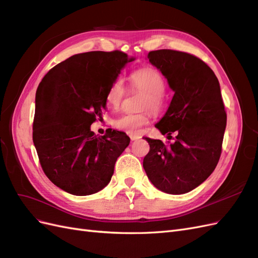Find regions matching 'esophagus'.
<instances>
[{
    "instance_id": "1",
    "label": "esophagus",
    "mask_w": 258,
    "mask_h": 258,
    "mask_svg": "<svg viewBox=\"0 0 258 258\" xmlns=\"http://www.w3.org/2000/svg\"><path fill=\"white\" fill-rule=\"evenodd\" d=\"M130 139H131V141H136V140L141 139V137H140L139 135H130Z\"/></svg>"
}]
</instances>
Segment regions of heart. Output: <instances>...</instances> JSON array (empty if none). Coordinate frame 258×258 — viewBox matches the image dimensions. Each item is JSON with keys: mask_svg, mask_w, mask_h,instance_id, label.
I'll return each mask as SVG.
<instances>
[{"mask_svg": "<svg viewBox=\"0 0 258 258\" xmlns=\"http://www.w3.org/2000/svg\"><path fill=\"white\" fill-rule=\"evenodd\" d=\"M129 82L132 87L145 92V98L143 100V108L150 110L155 113H161L166 107V81L163 76L152 68L140 69L131 73L129 76ZM126 93V86L123 81L117 79L108 88L106 93L107 104L117 108ZM151 121L150 113L141 114H123L113 120V126L117 129L126 132V134H138L143 127L147 126Z\"/></svg>", "mask_w": 258, "mask_h": 258, "instance_id": "obj_1", "label": "heart"}]
</instances>
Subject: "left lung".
Masks as SVG:
<instances>
[{"label": "left lung", "mask_w": 258, "mask_h": 258, "mask_svg": "<svg viewBox=\"0 0 258 258\" xmlns=\"http://www.w3.org/2000/svg\"><path fill=\"white\" fill-rule=\"evenodd\" d=\"M147 58L174 91L165 116L155 124L173 143L145 138L150 152L144 157L147 177L161 191L185 194L213 172L222 153L227 122L217 77L194 54L172 49L150 51Z\"/></svg>", "instance_id": "left-lung-1"}]
</instances>
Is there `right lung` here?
Returning a JSON list of instances; mask_svg holds the SVG:
<instances>
[{"label": "right lung", "instance_id": "obj_1", "mask_svg": "<svg viewBox=\"0 0 258 258\" xmlns=\"http://www.w3.org/2000/svg\"><path fill=\"white\" fill-rule=\"evenodd\" d=\"M134 60L119 50L77 53L38 85L33 143L44 173L62 190L88 196L110 183L130 138L112 129L98 137L90 126L102 118L108 88Z\"/></svg>", "mask_w": 258, "mask_h": 258}]
</instances>
